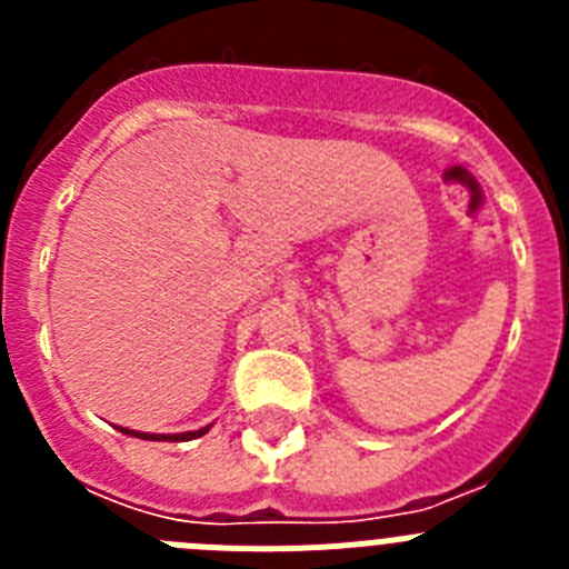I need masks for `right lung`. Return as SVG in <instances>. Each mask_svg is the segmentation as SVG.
I'll list each match as a JSON object with an SVG mask.
<instances>
[{
	"instance_id": "add662e5",
	"label": "right lung",
	"mask_w": 569,
	"mask_h": 569,
	"mask_svg": "<svg viewBox=\"0 0 569 569\" xmlns=\"http://www.w3.org/2000/svg\"><path fill=\"white\" fill-rule=\"evenodd\" d=\"M208 430H210V425L202 427V430H190V433H139V430L119 427V433L133 436V439H144V441H190V439H199V436H204Z\"/></svg>"
}]
</instances>
